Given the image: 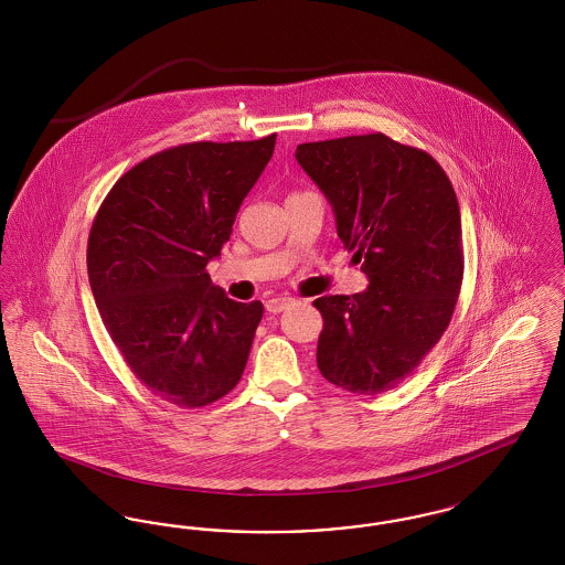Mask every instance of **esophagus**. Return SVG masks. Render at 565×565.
Here are the masks:
<instances>
[{
    "instance_id": "34e87169",
    "label": "esophagus",
    "mask_w": 565,
    "mask_h": 565,
    "mask_svg": "<svg viewBox=\"0 0 565 565\" xmlns=\"http://www.w3.org/2000/svg\"><path fill=\"white\" fill-rule=\"evenodd\" d=\"M290 302H292L290 296H275V298L267 300V311L269 313H281Z\"/></svg>"
}]
</instances>
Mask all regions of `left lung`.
Segmentation results:
<instances>
[{
    "instance_id": "left-lung-1",
    "label": "left lung",
    "mask_w": 565,
    "mask_h": 565,
    "mask_svg": "<svg viewBox=\"0 0 565 565\" xmlns=\"http://www.w3.org/2000/svg\"><path fill=\"white\" fill-rule=\"evenodd\" d=\"M296 161L330 201L369 288L320 296L318 369L364 396L394 390L451 322L463 277L456 190L428 152L387 135L300 143Z\"/></svg>"
}]
</instances>
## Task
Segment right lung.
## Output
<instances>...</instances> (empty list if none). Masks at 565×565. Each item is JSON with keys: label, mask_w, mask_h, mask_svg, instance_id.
Segmentation results:
<instances>
[{"label": "right lung", "mask_w": 565, "mask_h": 565, "mask_svg": "<svg viewBox=\"0 0 565 565\" xmlns=\"http://www.w3.org/2000/svg\"><path fill=\"white\" fill-rule=\"evenodd\" d=\"M275 137L162 150L129 169L95 215L86 267L97 309L134 375L164 403L199 408L242 379L265 307L228 298L205 267Z\"/></svg>", "instance_id": "add662e5"}]
</instances>
